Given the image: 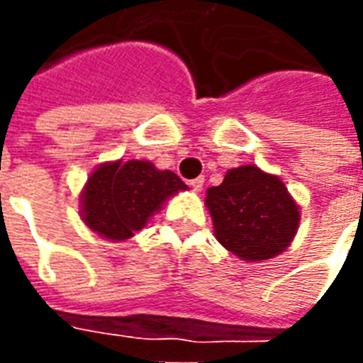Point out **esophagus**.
<instances>
[{"mask_svg": "<svg viewBox=\"0 0 363 363\" xmlns=\"http://www.w3.org/2000/svg\"><path fill=\"white\" fill-rule=\"evenodd\" d=\"M202 186H204V177H198V179H192V181H190V189L194 190V192H200Z\"/></svg>", "mask_w": 363, "mask_h": 363, "instance_id": "1", "label": "esophagus"}]
</instances>
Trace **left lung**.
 I'll use <instances>...</instances> for the list:
<instances>
[{"instance_id":"left-lung-1","label":"left lung","mask_w":363,"mask_h":363,"mask_svg":"<svg viewBox=\"0 0 363 363\" xmlns=\"http://www.w3.org/2000/svg\"><path fill=\"white\" fill-rule=\"evenodd\" d=\"M213 235L247 262L286 251L299 228V206L280 177L257 165L229 169L220 186L206 192Z\"/></svg>"}]
</instances>
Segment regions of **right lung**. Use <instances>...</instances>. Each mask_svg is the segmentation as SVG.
I'll use <instances>...</instances> for the list:
<instances>
[{
  "label": "right lung",
  "instance_id": "right-lung-1",
  "mask_svg": "<svg viewBox=\"0 0 363 363\" xmlns=\"http://www.w3.org/2000/svg\"><path fill=\"white\" fill-rule=\"evenodd\" d=\"M186 184L150 161H112L89 174L82 192V220L96 235L126 241Z\"/></svg>",
  "mask_w": 363,
  "mask_h": 363
}]
</instances>
